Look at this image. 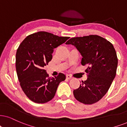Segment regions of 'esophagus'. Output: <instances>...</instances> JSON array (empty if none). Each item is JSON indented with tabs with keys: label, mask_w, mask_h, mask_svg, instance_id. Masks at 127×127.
<instances>
[{
	"label": "esophagus",
	"mask_w": 127,
	"mask_h": 127,
	"mask_svg": "<svg viewBox=\"0 0 127 127\" xmlns=\"http://www.w3.org/2000/svg\"><path fill=\"white\" fill-rule=\"evenodd\" d=\"M66 78H68V79H71L72 77H71V75H70V74H67V75H66Z\"/></svg>",
	"instance_id": "34e87169"
}]
</instances>
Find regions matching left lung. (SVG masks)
Here are the masks:
<instances>
[{"instance_id": "8db88e82", "label": "left lung", "mask_w": 127, "mask_h": 127, "mask_svg": "<svg viewBox=\"0 0 127 127\" xmlns=\"http://www.w3.org/2000/svg\"><path fill=\"white\" fill-rule=\"evenodd\" d=\"M76 47L82 56L81 64L87 79L73 91L77 100L92 104L100 100L110 89L116 75L118 59L113 45L97 35L70 38L65 43Z\"/></svg>"}]
</instances>
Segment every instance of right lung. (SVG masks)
I'll return each instance as SVG.
<instances>
[{
    "label": "right lung",
    "instance_id": "1",
    "mask_svg": "<svg viewBox=\"0 0 127 127\" xmlns=\"http://www.w3.org/2000/svg\"><path fill=\"white\" fill-rule=\"evenodd\" d=\"M68 38L38 32L26 37L17 49V77L23 92L32 101L42 104L50 101L60 83L65 80V75L63 73L49 77L44 67L52 60L54 49Z\"/></svg>",
    "mask_w": 127,
    "mask_h": 127
}]
</instances>
